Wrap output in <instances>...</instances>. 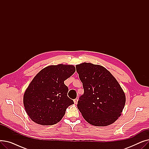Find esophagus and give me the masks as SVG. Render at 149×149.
<instances>
[{"mask_svg": "<svg viewBox=\"0 0 149 149\" xmlns=\"http://www.w3.org/2000/svg\"><path fill=\"white\" fill-rule=\"evenodd\" d=\"M74 102L75 104H77V103H78V99H77V98L74 99Z\"/></svg>", "mask_w": 149, "mask_h": 149, "instance_id": "obj_1", "label": "esophagus"}]
</instances>
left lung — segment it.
Returning a JSON list of instances; mask_svg holds the SVG:
<instances>
[{
  "label": "left lung",
  "instance_id": "1",
  "mask_svg": "<svg viewBox=\"0 0 149 149\" xmlns=\"http://www.w3.org/2000/svg\"><path fill=\"white\" fill-rule=\"evenodd\" d=\"M83 95L77 107L84 120L95 126H106L120 116L126 96L115 78L105 68L90 63L76 65Z\"/></svg>",
  "mask_w": 149,
  "mask_h": 149
}]
</instances>
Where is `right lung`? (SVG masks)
<instances>
[{
    "mask_svg": "<svg viewBox=\"0 0 149 149\" xmlns=\"http://www.w3.org/2000/svg\"><path fill=\"white\" fill-rule=\"evenodd\" d=\"M75 71L73 65H51L41 70L31 81L23 95L29 118L37 124L51 126L59 122L66 109L74 104L64 81Z\"/></svg>",
    "mask_w": 149,
    "mask_h": 149,
    "instance_id": "right-lung-1",
    "label": "right lung"
}]
</instances>
